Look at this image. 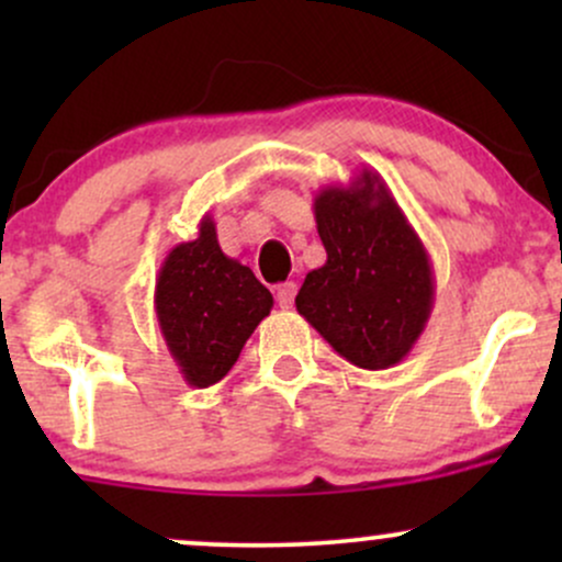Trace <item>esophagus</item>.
I'll return each instance as SVG.
<instances>
[{"label":"esophagus","instance_id":"obj_1","mask_svg":"<svg viewBox=\"0 0 562 562\" xmlns=\"http://www.w3.org/2000/svg\"><path fill=\"white\" fill-rule=\"evenodd\" d=\"M295 293H299V288H295V282H285V285L277 288V303H280V308H290V306H293Z\"/></svg>","mask_w":562,"mask_h":562}]
</instances>
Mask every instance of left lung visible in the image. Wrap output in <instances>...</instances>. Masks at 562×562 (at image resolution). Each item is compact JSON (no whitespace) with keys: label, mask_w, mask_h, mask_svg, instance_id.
I'll use <instances>...</instances> for the list:
<instances>
[{"label":"left lung","mask_w":562,"mask_h":562,"mask_svg":"<svg viewBox=\"0 0 562 562\" xmlns=\"http://www.w3.org/2000/svg\"><path fill=\"white\" fill-rule=\"evenodd\" d=\"M314 218L327 261L306 274L295 308L346 362L389 370L434 312L428 250L372 169L319 190Z\"/></svg>","instance_id":"8db88e82"}]
</instances>
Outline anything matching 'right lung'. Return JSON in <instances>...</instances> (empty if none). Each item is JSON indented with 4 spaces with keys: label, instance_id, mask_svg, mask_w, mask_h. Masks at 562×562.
I'll use <instances>...</instances> for the list:
<instances>
[{
    "label": "right lung",
    "instance_id": "right-lung-1",
    "mask_svg": "<svg viewBox=\"0 0 562 562\" xmlns=\"http://www.w3.org/2000/svg\"><path fill=\"white\" fill-rule=\"evenodd\" d=\"M272 306V293L256 274L224 256L209 214L200 218L195 240L173 245L160 263L158 327L192 389H209L227 375Z\"/></svg>",
    "mask_w": 562,
    "mask_h": 562
}]
</instances>
